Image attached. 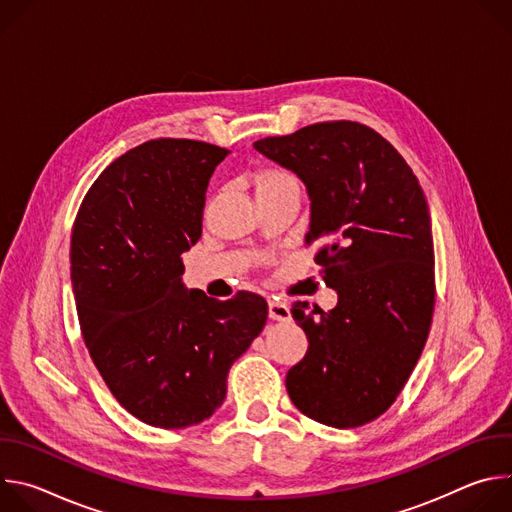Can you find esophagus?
Masks as SVG:
<instances>
[{"label": "esophagus", "instance_id": "1", "mask_svg": "<svg viewBox=\"0 0 512 512\" xmlns=\"http://www.w3.org/2000/svg\"><path fill=\"white\" fill-rule=\"evenodd\" d=\"M269 318L271 320H277V322H287L291 320V312H289V306L281 300H269Z\"/></svg>", "mask_w": 512, "mask_h": 512}]
</instances>
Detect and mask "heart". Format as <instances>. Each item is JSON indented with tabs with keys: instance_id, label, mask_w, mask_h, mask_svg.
I'll return each mask as SVG.
<instances>
[{
	"instance_id": "obj_1",
	"label": "heart",
	"mask_w": 512,
	"mask_h": 512,
	"mask_svg": "<svg viewBox=\"0 0 512 512\" xmlns=\"http://www.w3.org/2000/svg\"><path fill=\"white\" fill-rule=\"evenodd\" d=\"M253 186H255V194H267L273 190H279L283 186H298L296 178L291 172H287L281 166H263L253 174Z\"/></svg>"
}]
</instances>
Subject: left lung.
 Returning a JSON list of instances; mask_svg holds the SVG:
<instances>
[{
    "label": "left lung",
    "instance_id": "left-lung-1",
    "mask_svg": "<svg viewBox=\"0 0 512 512\" xmlns=\"http://www.w3.org/2000/svg\"><path fill=\"white\" fill-rule=\"evenodd\" d=\"M294 170L310 196L306 245L338 306L296 302L310 346L287 371L294 405L332 427H360L403 391L425 346L433 304V237L425 194L403 156L373 127L322 121L253 143Z\"/></svg>",
    "mask_w": 512,
    "mask_h": 512
}]
</instances>
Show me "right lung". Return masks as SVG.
<instances>
[{"mask_svg":"<svg viewBox=\"0 0 512 512\" xmlns=\"http://www.w3.org/2000/svg\"><path fill=\"white\" fill-rule=\"evenodd\" d=\"M227 154L196 139L145 141L101 172L72 225L70 279L89 354L121 407L154 427L196 425L221 407L231 364L267 322V302L251 291L218 302L180 279Z\"/></svg>","mask_w":512,"mask_h":512,"instance_id":"obj_1","label":"right lung"}]
</instances>
